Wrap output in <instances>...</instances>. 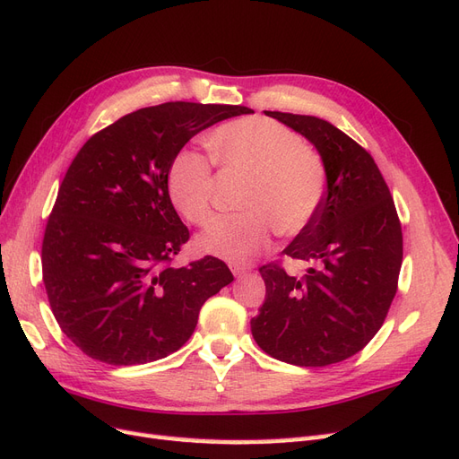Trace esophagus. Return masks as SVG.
Segmentation results:
<instances>
[{"mask_svg":"<svg viewBox=\"0 0 459 459\" xmlns=\"http://www.w3.org/2000/svg\"><path fill=\"white\" fill-rule=\"evenodd\" d=\"M234 277H244L246 273L252 272V265H230Z\"/></svg>","mask_w":459,"mask_h":459,"instance_id":"1","label":"esophagus"}]
</instances>
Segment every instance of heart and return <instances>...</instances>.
Masks as SVG:
<instances>
[{
  "label": "heart",
  "instance_id": "1",
  "mask_svg": "<svg viewBox=\"0 0 459 459\" xmlns=\"http://www.w3.org/2000/svg\"><path fill=\"white\" fill-rule=\"evenodd\" d=\"M211 157L225 170L248 176L238 215L221 217L202 237V250L232 265H246L264 252L275 230L299 234L318 215L327 190L322 157L290 127L269 117H238L207 137ZM174 209L192 225L213 217V169L207 157L180 151L167 172Z\"/></svg>",
  "mask_w": 459,
  "mask_h": 459
}]
</instances>
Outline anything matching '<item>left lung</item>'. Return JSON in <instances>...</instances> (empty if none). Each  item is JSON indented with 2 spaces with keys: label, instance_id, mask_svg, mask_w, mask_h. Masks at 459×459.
Instances as JSON below:
<instances>
[{
  "label": "left lung",
  "instance_id": "left-lung-1",
  "mask_svg": "<svg viewBox=\"0 0 459 459\" xmlns=\"http://www.w3.org/2000/svg\"><path fill=\"white\" fill-rule=\"evenodd\" d=\"M318 149L327 190L318 215L283 254L312 264L304 277L260 267L265 302L252 335L267 355L297 367H327L367 345L397 290L403 237L394 199L368 151L316 116L265 112Z\"/></svg>",
  "mask_w": 459,
  "mask_h": 459
}]
</instances>
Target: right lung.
Here are the masks:
<instances>
[{"instance_id":"right-lung-1","label":"right lung","mask_w":459,"mask_h":459,"mask_svg":"<svg viewBox=\"0 0 459 459\" xmlns=\"http://www.w3.org/2000/svg\"><path fill=\"white\" fill-rule=\"evenodd\" d=\"M232 104L164 102L100 129L57 190L42 240V279L62 332L100 362L164 359L192 337L204 302L232 283L213 255L172 267L190 238L169 197L172 159Z\"/></svg>"}]
</instances>
